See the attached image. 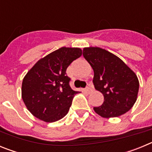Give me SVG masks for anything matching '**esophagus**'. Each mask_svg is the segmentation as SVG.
I'll return each mask as SVG.
<instances>
[{
  "mask_svg": "<svg viewBox=\"0 0 152 152\" xmlns=\"http://www.w3.org/2000/svg\"><path fill=\"white\" fill-rule=\"evenodd\" d=\"M85 92L86 93H88V94H91V92H92V89H91V88H86V89H85Z\"/></svg>",
  "mask_w": 152,
  "mask_h": 152,
  "instance_id": "obj_1",
  "label": "esophagus"
}]
</instances>
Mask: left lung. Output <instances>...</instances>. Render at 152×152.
Masks as SVG:
<instances>
[{"label":"left lung","instance_id":"left-lung-1","mask_svg":"<svg viewBox=\"0 0 152 152\" xmlns=\"http://www.w3.org/2000/svg\"><path fill=\"white\" fill-rule=\"evenodd\" d=\"M83 56L92 67L93 83L102 93V105L94 107L103 118L117 117L128 112L137 100L139 79L119 57L99 47L84 48Z\"/></svg>","mask_w":152,"mask_h":152}]
</instances>
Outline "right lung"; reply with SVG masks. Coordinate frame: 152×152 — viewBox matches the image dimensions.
Returning <instances> with one entry per match:
<instances>
[{
  "mask_svg": "<svg viewBox=\"0 0 152 152\" xmlns=\"http://www.w3.org/2000/svg\"><path fill=\"white\" fill-rule=\"evenodd\" d=\"M82 54L79 48L61 47L39 60L24 77L22 99L36 118L53 123L66 116L77 91L69 85L66 70Z\"/></svg>",
  "mask_w": 152,
  "mask_h": 152,
  "instance_id": "add662e5",
  "label": "right lung"
}]
</instances>
